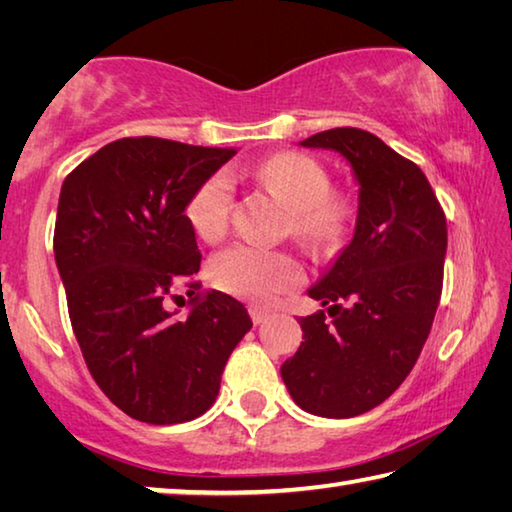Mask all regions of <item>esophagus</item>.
I'll list each match as a JSON object with an SVG mask.
<instances>
[{"label":"esophagus","mask_w":512,"mask_h":512,"mask_svg":"<svg viewBox=\"0 0 512 512\" xmlns=\"http://www.w3.org/2000/svg\"><path fill=\"white\" fill-rule=\"evenodd\" d=\"M268 311L266 309H262V307H250V318H253V323L255 325H262V323H266L268 320Z\"/></svg>","instance_id":"obj_1"}]
</instances>
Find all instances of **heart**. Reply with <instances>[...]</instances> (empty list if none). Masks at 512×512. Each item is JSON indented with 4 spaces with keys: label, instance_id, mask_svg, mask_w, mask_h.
<instances>
[{
    "label": "heart",
    "instance_id": "obj_1",
    "mask_svg": "<svg viewBox=\"0 0 512 512\" xmlns=\"http://www.w3.org/2000/svg\"><path fill=\"white\" fill-rule=\"evenodd\" d=\"M257 173L289 207L293 237L311 248H325L339 241L348 221V207L341 198L329 196V176L314 158L302 153H277ZM230 205V173L216 171L196 187L185 214L196 235L212 241L223 235ZM207 273L216 289L255 305H271L280 293L296 287L302 277L296 259L250 244H235L216 253Z\"/></svg>",
    "mask_w": 512,
    "mask_h": 512
}]
</instances>
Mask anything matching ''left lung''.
<instances>
[{
	"label": "left lung",
	"instance_id": "8db88e82",
	"mask_svg": "<svg viewBox=\"0 0 512 512\" xmlns=\"http://www.w3.org/2000/svg\"><path fill=\"white\" fill-rule=\"evenodd\" d=\"M343 155L359 185L357 223L309 298L298 352L282 381L302 411L354 418L388 400L418 361L443 291L447 221L418 164L361 128L300 142Z\"/></svg>",
	"mask_w": 512,
	"mask_h": 512
}]
</instances>
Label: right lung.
Returning a JSON list of instances; mask_svg holds the SVG:
<instances>
[{
	"label": "right lung",
	"instance_id": "obj_1",
	"mask_svg": "<svg viewBox=\"0 0 512 512\" xmlns=\"http://www.w3.org/2000/svg\"><path fill=\"white\" fill-rule=\"evenodd\" d=\"M235 153L124 137L81 162L60 189L54 255L76 341L101 391L140 422L203 415L253 327L246 307L221 291L192 300L187 318L162 305L173 284L201 268L189 198Z\"/></svg>",
	"mask_w": 512,
	"mask_h": 512
}]
</instances>
